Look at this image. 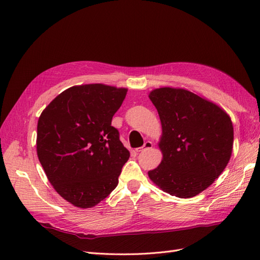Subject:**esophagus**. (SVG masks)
Segmentation results:
<instances>
[{"label": "esophagus", "mask_w": 260, "mask_h": 260, "mask_svg": "<svg viewBox=\"0 0 260 260\" xmlns=\"http://www.w3.org/2000/svg\"><path fill=\"white\" fill-rule=\"evenodd\" d=\"M152 147H153V143L151 142V141H146V142L143 144L142 147L137 148L136 151L137 152H143V151H146V149H149V148H152Z\"/></svg>", "instance_id": "34e87169"}]
</instances>
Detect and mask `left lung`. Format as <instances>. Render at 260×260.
<instances>
[{
	"mask_svg": "<svg viewBox=\"0 0 260 260\" xmlns=\"http://www.w3.org/2000/svg\"><path fill=\"white\" fill-rule=\"evenodd\" d=\"M149 100L161 122L159 166L148 177L164 192L190 199L210 186L230 160L233 124L217 104L182 88L155 89Z\"/></svg>",
	"mask_w": 260,
	"mask_h": 260,
	"instance_id": "1",
	"label": "left lung"
}]
</instances>
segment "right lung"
<instances>
[{"mask_svg":"<svg viewBox=\"0 0 260 260\" xmlns=\"http://www.w3.org/2000/svg\"><path fill=\"white\" fill-rule=\"evenodd\" d=\"M127 91L102 83L74 85L39 117L38 158L55 191L76 207L91 208L106 199L129 159L112 125Z\"/></svg>","mask_w":260,"mask_h":260,"instance_id":"right-lung-1","label":"right lung"}]
</instances>
